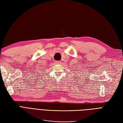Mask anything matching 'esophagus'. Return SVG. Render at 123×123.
Wrapping results in <instances>:
<instances>
[{"label": "esophagus", "instance_id": "1", "mask_svg": "<svg viewBox=\"0 0 123 123\" xmlns=\"http://www.w3.org/2000/svg\"><path fill=\"white\" fill-rule=\"evenodd\" d=\"M55 64H60L61 62L60 61H55Z\"/></svg>", "mask_w": 123, "mask_h": 123}]
</instances>
